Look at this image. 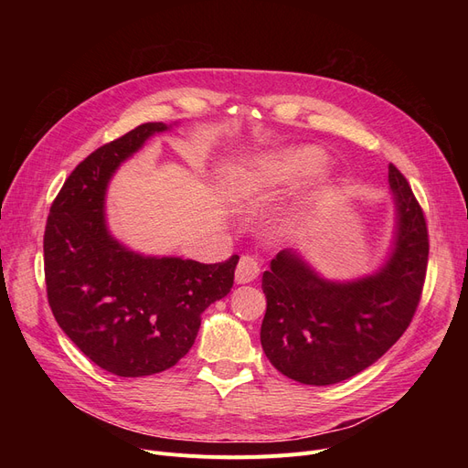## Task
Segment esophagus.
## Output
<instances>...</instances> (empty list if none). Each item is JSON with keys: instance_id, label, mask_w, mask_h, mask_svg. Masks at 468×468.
Wrapping results in <instances>:
<instances>
[{"instance_id": "1", "label": "esophagus", "mask_w": 468, "mask_h": 468, "mask_svg": "<svg viewBox=\"0 0 468 468\" xmlns=\"http://www.w3.org/2000/svg\"><path fill=\"white\" fill-rule=\"evenodd\" d=\"M260 275V265L254 258L242 256L235 269V282L237 284H249Z\"/></svg>"}]
</instances>
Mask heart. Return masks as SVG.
<instances>
[{
    "mask_svg": "<svg viewBox=\"0 0 468 468\" xmlns=\"http://www.w3.org/2000/svg\"><path fill=\"white\" fill-rule=\"evenodd\" d=\"M326 163L323 150L313 145L288 147V150L261 155L250 161L233 178L228 195L231 201H247L252 197L277 193L302 184L321 172ZM335 184L330 178L318 180L302 199L290 207L281 218L282 231H296L321 214L334 197Z\"/></svg>",
    "mask_w": 468,
    "mask_h": 468,
    "instance_id": "obj_1",
    "label": "heart"
}]
</instances>
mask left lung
<instances>
[{
	"mask_svg": "<svg viewBox=\"0 0 468 468\" xmlns=\"http://www.w3.org/2000/svg\"><path fill=\"white\" fill-rule=\"evenodd\" d=\"M395 237L378 271L328 281L298 250H281L261 277L267 309L261 347L303 385L346 381L379 360L410 326L429 261L425 216L402 172L388 165Z\"/></svg>",
	"mask_w": 468,
	"mask_h": 468,
	"instance_id": "obj_1",
	"label": "left lung"
}]
</instances>
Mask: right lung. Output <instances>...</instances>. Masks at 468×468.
<instances>
[{"mask_svg":"<svg viewBox=\"0 0 468 468\" xmlns=\"http://www.w3.org/2000/svg\"><path fill=\"white\" fill-rule=\"evenodd\" d=\"M172 125L144 122L73 168L47 218V298L58 326L102 370L144 378L187 355L205 309L226 298L239 256L199 263L144 256L106 224V193L117 168Z\"/></svg>","mask_w":468,"mask_h":468,"instance_id":"add662e5","label":"right lung"}]
</instances>
